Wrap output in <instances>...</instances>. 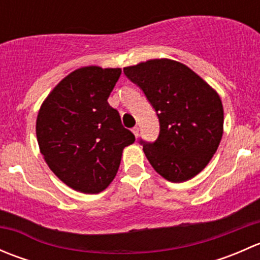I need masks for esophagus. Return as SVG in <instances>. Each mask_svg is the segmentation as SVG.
<instances>
[{"mask_svg": "<svg viewBox=\"0 0 260 260\" xmlns=\"http://www.w3.org/2000/svg\"><path fill=\"white\" fill-rule=\"evenodd\" d=\"M132 132H133V135H135V137L137 138L138 137V133H140V128H138V127H133L132 128Z\"/></svg>", "mask_w": 260, "mask_h": 260, "instance_id": "esophagus-1", "label": "esophagus"}]
</instances>
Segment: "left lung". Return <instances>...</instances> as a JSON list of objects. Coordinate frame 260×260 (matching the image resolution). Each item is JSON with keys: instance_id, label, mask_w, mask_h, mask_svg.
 Returning <instances> with one entry per match:
<instances>
[{"instance_id": "8db88e82", "label": "left lung", "mask_w": 260, "mask_h": 260, "mask_svg": "<svg viewBox=\"0 0 260 260\" xmlns=\"http://www.w3.org/2000/svg\"><path fill=\"white\" fill-rule=\"evenodd\" d=\"M123 72L142 89L158 117L156 142L141 141L154 171L171 182L200 174L224 132V109L217 91L176 60H147Z\"/></svg>"}]
</instances>
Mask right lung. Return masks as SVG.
Segmentation results:
<instances>
[{"label": "right lung", "mask_w": 260, "mask_h": 260, "mask_svg": "<svg viewBox=\"0 0 260 260\" xmlns=\"http://www.w3.org/2000/svg\"><path fill=\"white\" fill-rule=\"evenodd\" d=\"M120 68L90 65L59 81L43 102L36 137L44 159L65 185L98 193L113 181L135 135L108 103Z\"/></svg>", "instance_id": "add662e5"}]
</instances>
